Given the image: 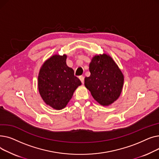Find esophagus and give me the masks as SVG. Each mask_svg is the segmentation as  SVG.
<instances>
[{"mask_svg": "<svg viewBox=\"0 0 159 159\" xmlns=\"http://www.w3.org/2000/svg\"><path fill=\"white\" fill-rule=\"evenodd\" d=\"M79 79H80V81H81V82L82 83V84H84V76H79Z\"/></svg>", "mask_w": 159, "mask_h": 159, "instance_id": "34e87169", "label": "esophagus"}]
</instances>
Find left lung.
I'll use <instances>...</instances> for the list:
<instances>
[{"mask_svg": "<svg viewBox=\"0 0 159 159\" xmlns=\"http://www.w3.org/2000/svg\"><path fill=\"white\" fill-rule=\"evenodd\" d=\"M85 86L101 105L108 106L117 99L122 89L124 76L112 58L106 54L95 56L89 64Z\"/></svg>", "mask_w": 159, "mask_h": 159, "instance_id": "obj_1", "label": "left lung"}]
</instances>
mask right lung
<instances>
[{
    "instance_id": "obj_1",
    "label": "right lung",
    "mask_w": 159,
    "mask_h": 159,
    "mask_svg": "<svg viewBox=\"0 0 159 159\" xmlns=\"http://www.w3.org/2000/svg\"><path fill=\"white\" fill-rule=\"evenodd\" d=\"M66 55H53L41 67L38 77L39 93L46 104L62 110L81 85L74 71L67 66Z\"/></svg>"
}]
</instances>
